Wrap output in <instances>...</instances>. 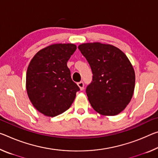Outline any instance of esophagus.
Returning a JSON list of instances; mask_svg holds the SVG:
<instances>
[{"mask_svg": "<svg viewBox=\"0 0 158 158\" xmlns=\"http://www.w3.org/2000/svg\"><path fill=\"white\" fill-rule=\"evenodd\" d=\"M77 85H78V86L79 87L80 90H83L84 89V82L83 81H80L77 83Z\"/></svg>", "mask_w": 158, "mask_h": 158, "instance_id": "obj_1", "label": "esophagus"}]
</instances>
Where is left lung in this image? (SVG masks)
Returning <instances> with one entry per match:
<instances>
[{
	"instance_id": "obj_1",
	"label": "left lung",
	"mask_w": 158,
	"mask_h": 158,
	"mask_svg": "<svg viewBox=\"0 0 158 158\" xmlns=\"http://www.w3.org/2000/svg\"><path fill=\"white\" fill-rule=\"evenodd\" d=\"M91 67L93 81L86 93L99 114L114 116L126 108L133 96L135 72L128 57L118 48L99 42L79 45Z\"/></svg>"
}]
</instances>
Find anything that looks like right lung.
<instances>
[{"mask_svg": "<svg viewBox=\"0 0 158 158\" xmlns=\"http://www.w3.org/2000/svg\"><path fill=\"white\" fill-rule=\"evenodd\" d=\"M76 49L73 44H52L40 50L29 62L27 94L35 108L46 116L56 117L67 110L80 90L67 65Z\"/></svg>", "mask_w": 158, "mask_h": 158, "instance_id": "obj_1", "label": "right lung"}]
</instances>
